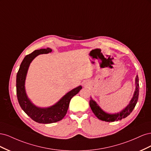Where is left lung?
<instances>
[{"mask_svg": "<svg viewBox=\"0 0 151 151\" xmlns=\"http://www.w3.org/2000/svg\"><path fill=\"white\" fill-rule=\"evenodd\" d=\"M135 84L136 88L133 98H132L129 104L120 113H118L116 114H111H111L105 113L99 107V106H98L96 103L91 98L89 101V106L91 107V109H92V111L94 113L95 116L99 120L108 122L121 120L122 119H123V118L127 117L132 113V111H133L138 101L139 94V84L138 76H136Z\"/></svg>", "mask_w": 151, "mask_h": 151, "instance_id": "obj_1", "label": "left lung"}]
</instances>
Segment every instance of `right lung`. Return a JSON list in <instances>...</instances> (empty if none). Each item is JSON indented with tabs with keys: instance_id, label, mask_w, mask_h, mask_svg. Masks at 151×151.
<instances>
[{
	"instance_id": "add662e5",
	"label": "right lung",
	"mask_w": 151,
	"mask_h": 151,
	"mask_svg": "<svg viewBox=\"0 0 151 151\" xmlns=\"http://www.w3.org/2000/svg\"><path fill=\"white\" fill-rule=\"evenodd\" d=\"M52 50L47 48L35 50L33 52L27 55L21 62L19 69L16 76V93L20 106L32 120L39 123H52L63 119L67 112L70 99L78 93L82 89L80 86L67 93L60 101L53 106L40 108L35 106L28 98L25 92L24 82L29 65L31 61L40 54L51 52Z\"/></svg>"
}]
</instances>
